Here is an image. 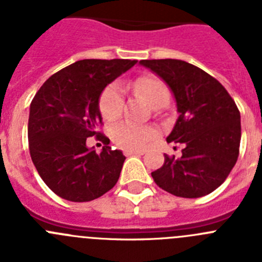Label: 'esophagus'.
<instances>
[{"label": "esophagus", "instance_id": "34e87169", "mask_svg": "<svg viewBox=\"0 0 262 262\" xmlns=\"http://www.w3.org/2000/svg\"><path fill=\"white\" fill-rule=\"evenodd\" d=\"M143 151H134V149H124V155L126 156H139V155H143Z\"/></svg>", "mask_w": 262, "mask_h": 262}]
</instances>
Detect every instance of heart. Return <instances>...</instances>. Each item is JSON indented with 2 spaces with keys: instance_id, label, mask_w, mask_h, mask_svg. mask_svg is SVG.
<instances>
[{
  "instance_id": "1",
  "label": "heart",
  "mask_w": 262,
  "mask_h": 262,
  "mask_svg": "<svg viewBox=\"0 0 262 262\" xmlns=\"http://www.w3.org/2000/svg\"><path fill=\"white\" fill-rule=\"evenodd\" d=\"M131 88L139 96H143L155 108L164 107L169 103L170 92L166 84L156 76H142L136 78ZM124 106L123 90L119 84H111L103 90L99 98V111L107 122L118 119ZM111 139L117 145L126 149H143L155 138V131L149 127L122 122L111 128Z\"/></svg>"
}]
</instances>
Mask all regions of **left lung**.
Segmentation results:
<instances>
[{
    "label": "left lung",
    "instance_id": "obj_1",
    "mask_svg": "<svg viewBox=\"0 0 262 262\" xmlns=\"http://www.w3.org/2000/svg\"><path fill=\"white\" fill-rule=\"evenodd\" d=\"M166 82L177 102L178 119L166 142L182 143V156L165 155L152 172L163 190L182 198H200L221 186L239 157L240 111L223 85L182 60H142Z\"/></svg>",
    "mask_w": 262,
    "mask_h": 262
}]
</instances>
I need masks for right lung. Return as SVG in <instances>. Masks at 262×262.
I'll return each mask as SVG.
<instances>
[{
  "mask_svg": "<svg viewBox=\"0 0 262 262\" xmlns=\"http://www.w3.org/2000/svg\"><path fill=\"white\" fill-rule=\"evenodd\" d=\"M136 60H78L51 76L30 105L29 148L36 170L56 195L89 202L115 186L126 157L108 147L98 133L99 97ZM96 136L105 144L101 154L88 148Z\"/></svg>",
  "mask_w": 262,
  "mask_h": 262,
  "instance_id": "obj_1",
  "label": "right lung"
}]
</instances>
